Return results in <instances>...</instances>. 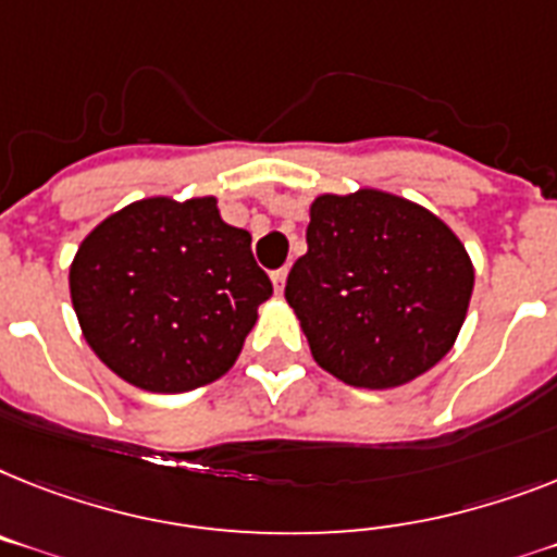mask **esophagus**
I'll use <instances>...</instances> for the list:
<instances>
[{
	"label": "esophagus",
	"mask_w": 557,
	"mask_h": 557,
	"mask_svg": "<svg viewBox=\"0 0 557 557\" xmlns=\"http://www.w3.org/2000/svg\"><path fill=\"white\" fill-rule=\"evenodd\" d=\"M284 284H287V268L275 270V273H273V287H275V293H282Z\"/></svg>",
	"instance_id": "34e87169"
}]
</instances>
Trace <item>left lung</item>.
I'll return each mask as SVG.
<instances>
[{
	"mask_svg": "<svg viewBox=\"0 0 557 557\" xmlns=\"http://www.w3.org/2000/svg\"><path fill=\"white\" fill-rule=\"evenodd\" d=\"M472 284L470 252L438 215L364 187L312 201L284 298L319 367L350 387L389 389L453 350Z\"/></svg>",
	"mask_w": 557,
	"mask_h": 557,
	"instance_id": "1",
	"label": "left lung"
}]
</instances>
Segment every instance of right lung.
I'll use <instances>...</instances> for the list:
<instances>
[{
	"label": "right lung",
	"instance_id": "obj_1",
	"mask_svg": "<svg viewBox=\"0 0 557 557\" xmlns=\"http://www.w3.org/2000/svg\"><path fill=\"white\" fill-rule=\"evenodd\" d=\"M250 242L213 196H153L108 215L71 264V301L90 350L147 393L222 379L273 296Z\"/></svg>",
	"mask_w": 557,
	"mask_h": 557
}]
</instances>
